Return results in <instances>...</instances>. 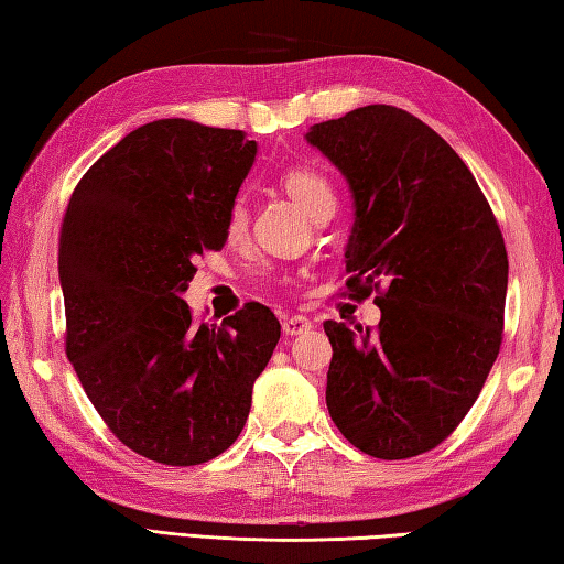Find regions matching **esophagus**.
<instances>
[{
	"mask_svg": "<svg viewBox=\"0 0 564 564\" xmlns=\"http://www.w3.org/2000/svg\"><path fill=\"white\" fill-rule=\"evenodd\" d=\"M314 324L307 317H300V314H294V317H288L282 322V334L284 337H297V334H307Z\"/></svg>",
	"mask_w": 564,
	"mask_h": 564,
	"instance_id": "34e87169",
	"label": "esophagus"
}]
</instances>
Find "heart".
I'll use <instances>...</instances> for the list:
<instances>
[{
  "mask_svg": "<svg viewBox=\"0 0 564 564\" xmlns=\"http://www.w3.org/2000/svg\"><path fill=\"white\" fill-rule=\"evenodd\" d=\"M280 185L282 191L312 217V220H319L324 213H334V207H337V193H334V185L329 183V177L319 171H314L310 165H297V167H290V171H284L280 175ZM245 230H247V207L242 200H235L230 213H227L225 235L230 237V240H237V237H242Z\"/></svg>",
  "mask_w": 564,
  "mask_h": 564,
  "instance_id": "1",
  "label": "heart"
}]
</instances>
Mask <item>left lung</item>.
Returning <instances> with one entry per match:
<instances>
[{
    "label": "left lung",
    "instance_id": "1",
    "mask_svg": "<svg viewBox=\"0 0 564 564\" xmlns=\"http://www.w3.org/2000/svg\"><path fill=\"white\" fill-rule=\"evenodd\" d=\"M307 141L347 175L357 220L349 300L377 292V329L324 322L327 409L351 446L421 456L466 419L502 344L508 252L460 155L409 111L373 104L312 126Z\"/></svg>",
    "mask_w": 564,
    "mask_h": 564
}]
</instances>
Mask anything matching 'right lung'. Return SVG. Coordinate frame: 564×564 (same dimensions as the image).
Returning a JSON list of instances; mask_svg holds the SVG:
<instances>
[{
  "instance_id": "right-lung-1",
  "label": "right lung",
  "mask_w": 564,
  "mask_h": 564,
  "mask_svg": "<svg viewBox=\"0 0 564 564\" xmlns=\"http://www.w3.org/2000/svg\"><path fill=\"white\" fill-rule=\"evenodd\" d=\"M254 153L235 128L161 118L98 158L68 197L66 357L108 431L163 466H200L232 446L280 341L260 302L195 324L181 300L197 257L225 247Z\"/></svg>"
}]
</instances>
